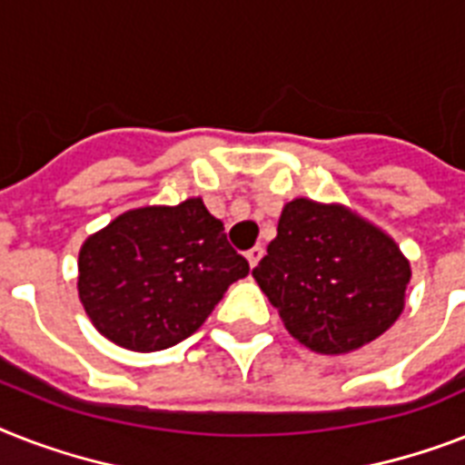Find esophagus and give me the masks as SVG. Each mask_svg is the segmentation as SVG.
<instances>
[{
  "mask_svg": "<svg viewBox=\"0 0 465 465\" xmlns=\"http://www.w3.org/2000/svg\"><path fill=\"white\" fill-rule=\"evenodd\" d=\"M262 255H265V248H262V245H255V248H251V251L245 252V258H248V265H251V267L258 265Z\"/></svg>",
  "mask_w": 465,
  "mask_h": 465,
  "instance_id": "1",
  "label": "esophagus"
}]
</instances>
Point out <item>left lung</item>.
<instances>
[{"label":"left lung","mask_w":465,"mask_h":465,"mask_svg":"<svg viewBox=\"0 0 465 465\" xmlns=\"http://www.w3.org/2000/svg\"><path fill=\"white\" fill-rule=\"evenodd\" d=\"M252 277L293 339L334 356L396 322L411 265L391 236L349 207L296 198Z\"/></svg>","instance_id":"8db88e82"}]
</instances>
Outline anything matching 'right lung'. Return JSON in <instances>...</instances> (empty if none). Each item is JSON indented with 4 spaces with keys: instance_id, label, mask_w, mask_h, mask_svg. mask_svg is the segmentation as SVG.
Returning <instances> with one entry per match:
<instances>
[{
    "instance_id": "1",
    "label": "right lung",
    "mask_w": 465,
    "mask_h": 465,
    "mask_svg": "<svg viewBox=\"0 0 465 465\" xmlns=\"http://www.w3.org/2000/svg\"><path fill=\"white\" fill-rule=\"evenodd\" d=\"M248 270L224 224L188 198L128 210L88 236L78 252V296L102 337L150 353L191 337Z\"/></svg>"
}]
</instances>
